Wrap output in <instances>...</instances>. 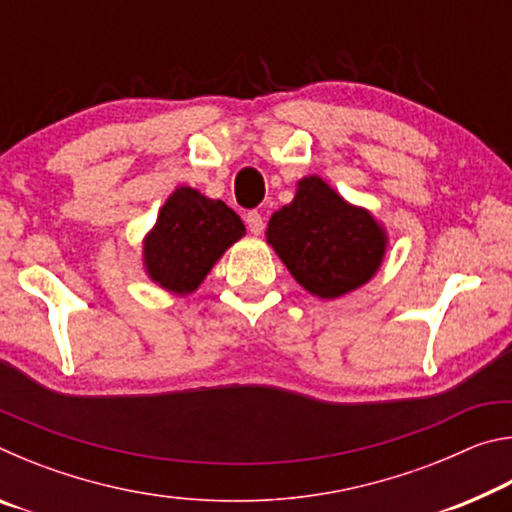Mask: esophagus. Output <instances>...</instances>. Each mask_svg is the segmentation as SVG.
<instances>
[{"instance_id":"1","label":"esophagus","mask_w":512,"mask_h":512,"mask_svg":"<svg viewBox=\"0 0 512 512\" xmlns=\"http://www.w3.org/2000/svg\"><path fill=\"white\" fill-rule=\"evenodd\" d=\"M246 225H248V230L253 232V235H262V232H264V216L259 214L257 210L248 212L246 214Z\"/></svg>"}]
</instances>
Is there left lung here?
<instances>
[{"label":"left lung","mask_w":512,"mask_h":512,"mask_svg":"<svg viewBox=\"0 0 512 512\" xmlns=\"http://www.w3.org/2000/svg\"><path fill=\"white\" fill-rule=\"evenodd\" d=\"M266 237L300 287L325 300L366 284L386 253V232L372 214L345 203L318 176L300 180Z\"/></svg>","instance_id":"1"}]
</instances>
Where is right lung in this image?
Segmentation results:
<instances>
[{
	"instance_id": "right-lung-1",
	"label": "right lung",
	"mask_w": 512,
	"mask_h": 512,
	"mask_svg": "<svg viewBox=\"0 0 512 512\" xmlns=\"http://www.w3.org/2000/svg\"><path fill=\"white\" fill-rule=\"evenodd\" d=\"M246 235L235 210L192 187H178L144 239V266L162 289L192 293L225 250Z\"/></svg>"
}]
</instances>
